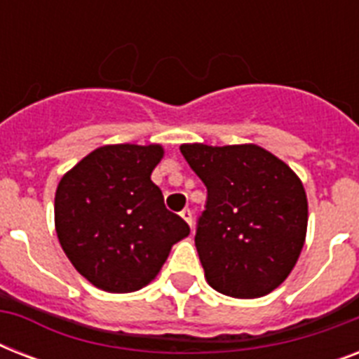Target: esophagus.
<instances>
[{"label":"esophagus","mask_w":359,"mask_h":359,"mask_svg":"<svg viewBox=\"0 0 359 359\" xmlns=\"http://www.w3.org/2000/svg\"><path fill=\"white\" fill-rule=\"evenodd\" d=\"M180 216H182V219H184L186 224L191 225V222H194V216H191V210H190V208H184V210L180 212Z\"/></svg>","instance_id":"34e87169"}]
</instances>
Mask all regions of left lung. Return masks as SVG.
<instances>
[{
  "instance_id": "1",
  "label": "left lung",
  "mask_w": 359,
  "mask_h": 359,
  "mask_svg": "<svg viewBox=\"0 0 359 359\" xmlns=\"http://www.w3.org/2000/svg\"><path fill=\"white\" fill-rule=\"evenodd\" d=\"M207 186L196 248L208 285L259 298L294 268L307 231V197L294 171L257 145H180Z\"/></svg>"
}]
</instances>
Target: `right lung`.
<instances>
[{
    "label": "right lung",
    "instance_id": "right-lung-1",
    "mask_svg": "<svg viewBox=\"0 0 359 359\" xmlns=\"http://www.w3.org/2000/svg\"><path fill=\"white\" fill-rule=\"evenodd\" d=\"M160 145H106L65 175L55 191V231L78 272L108 292H134L156 278L190 227L163 205L151 180Z\"/></svg>",
    "mask_w": 359,
    "mask_h": 359
}]
</instances>
